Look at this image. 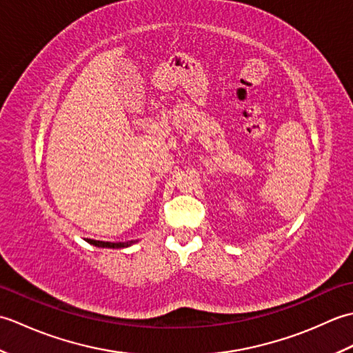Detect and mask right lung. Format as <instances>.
Returning a JSON list of instances; mask_svg holds the SVG:
<instances>
[{"mask_svg": "<svg viewBox=\"0 0 353 353\" xmlns=\"http://www.w3.org/2000/svg\"><path fill=\"white\" fill-rule=\"evenodd\" d=\"M89 244L95 247H109V249H123V247H129L134 241H127V243H106V241H97V239H88Z\"/></svg>", "mask_w": 353, "mask_h": 353, "instance_id": "right-lung-1", "label": "right lung"}]
</instances>
